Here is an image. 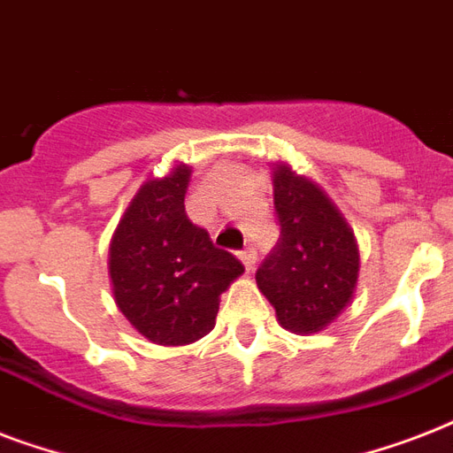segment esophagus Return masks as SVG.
I'll return each instance as SVG.
<instances>
[{"instance_id":"obj_1","label":"esophagus","mask_w":453,"mask_h":453,"mask_svg":"<svg viewBox=\"0 0 453 453\" xmlns=\"http://www.w3.org/2000/svg\"><path fill=\"white\" fill-rule=\"evenodd\" d=\"M240 261L244 263V268H247V270L254 268V263H256L254 249H244V251H240Z\"/></svg>"}]
</instances>
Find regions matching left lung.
I'll return each mask as SVG.
<instances>
[{
    "instance_id": "1",
    "label": "left lung",
    "mask_w": 453,
    "mask_h": 453,
    "mask_svg": "<svg viewBox=\"0 0 453 453\" xmlns=\"http://www.w3.org/2000/svg\"><path fill=\"white\" fill-rule=\"evenodd\" d=\"M280 240L256 270L263 296L294 334L329 326L350 303L359 251L350 226L331 199L287 164L273 171Z\"/></svg>"
}]
</instances>
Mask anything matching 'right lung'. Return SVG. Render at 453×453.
Returning <instances> with one entry per match:
<instances>
[{
  "label": "right lung",
  "mask_w": 453,
  "mask_h": 453,
  "mask_svg": "<svg viewBox=\"0 0 453 453\" xmlns=\"http://www.w3.org/2000/svg\"><path fill=\"white\" fill-rule=\"evenodd\" d=\"M190 166L150 178L131 199L110 242L117 308L159 345L195 343L216 324L220 294L244 273L185 213Z\"/></svg>",
  "instance_id": "obj_1"
}]
</instances>
